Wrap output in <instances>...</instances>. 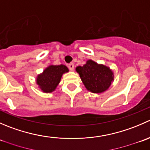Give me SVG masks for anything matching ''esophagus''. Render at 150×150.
I'll return each mask as SVG.
<instances>
[{
  "label": "esophagus",
  "instance_id": "esophagus-1",
  "mask_svg": "<svg viewBox=\"0 0 150 150\" xmlns=\"http://www.w3.org/2000/svg\"><path fill=\"white\" fill-rule=\"evenodd\" d=\"M68 67H69V69H70L71 71H72L74 69V64L73 63H70V64H68Z\"/></svg>",
  "mask_w": 150,
  "mask_h": 150
}]
</instances>
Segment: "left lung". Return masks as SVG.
Segmentation results:
<instances>
[{"instance_id": "obj_1", "label": "left lung", "mask_w": 150, "mask_h": 150, "mask_svg": "<svg viewBox=\"0 0 150 150\" xmlns=\"http://www.w3.org/2000/svg\"><path fill=\"white\" fill-rule=\"evenodd\" d=\"M75 70L86 89L93 93H103L114 81L113 72L109 67L91 59L88 60L83 66L77 67Z\"/></svg>"}]
</instances>
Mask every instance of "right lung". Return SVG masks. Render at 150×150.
Here are the masks:
<instances>
[{"label":"right lung","mask_w":150,"mask_h":150,"mask_svg":"<svg viewBox=\"0 0 150 150\" xmlns=\"http://www.w3.org/2000/svg\"><path fill=\"white\" fill-rule=\"evenodd\" d=\"M69 72L67 67L64 64L49 65L36 78V83L44 93H51L57 88L63 74Z\"/></svg>","instance_id":"1"}]
</instances>
